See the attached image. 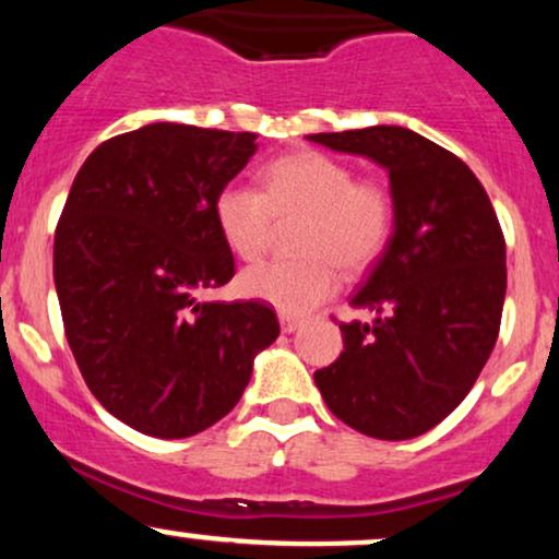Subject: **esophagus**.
<instances>
[{"label":"esophagus","instance_id":"1","mask_svg":"<svg viewBox=\"0 0 559 559\" xmlns=\"http://www.w3.org/2000/svg\"><path fill=\"white\" fill-rule=\"evenodd\" d=\"M301 325V320L299 318H294V316H281V331L284 333H294Z\"/></svg>","mask_w":559,"mask_h":559}]
</instances>
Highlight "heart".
I'll return each instance as SVG.
<instances>
[{
  "label": "heart",
  "mask_w": 559,
  "mask_h": 559,
  "mask_svg": "<svg viewBox=\"0 0 559 559\" xmlns=\"http://www.w3.org/2000/svg\"><path fill=\"white\" fill-rule=\"evenodd\" d=\"M215 223L236 258H260L278 226H292L299 258L258 262L239 275L243 297L284 316H305L336 292L338 271L360 275L381 258L394 228V197L378 178H355L342 159L292 152L262 170L260 189L228 183Z\"/></svg>",
  "instance_id": "b5f03b06"
}]
</instances>
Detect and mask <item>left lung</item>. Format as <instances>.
<instances>
[{
	"label": "left lung",
	"instance_id": "1",
	"mask_svg": "<svg viewBox=\"0 0 559 559\" xmlns=\"http://www.w3.org/2000/svg\"><path fill=\"white\" fill-rule=\"evenodd\" d=\"M316 144L389 170L394 234L338 323L344 352L316 383L338 420L386 441L431 431L489 360L507 292L504 234L457 155L400 126L312 133Z\"/></svg>",
	"mask_w": 559,
	"mask_h": 559
}]
</instances>
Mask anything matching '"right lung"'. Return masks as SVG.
Segmentation results:
<instances>
[{
    "mask_svg": "<svg viewBox=\"0 0 559 559\" xmlns=\"http://www.w3.org/2000/svg\"><path fill=\"white\" fill-rule=\"evenodd\" d=\"M254 133L152 123L102 141L55 230V286L79 370L105 409L157 439L226 418L278 338L271 305L204 301L234 278L215 197Z\"/></svg>",
    "mask_w": 559,
    "mask_h": 559,
    "instance_id": "1",
    "label": "right lung"
}]
</instances>
